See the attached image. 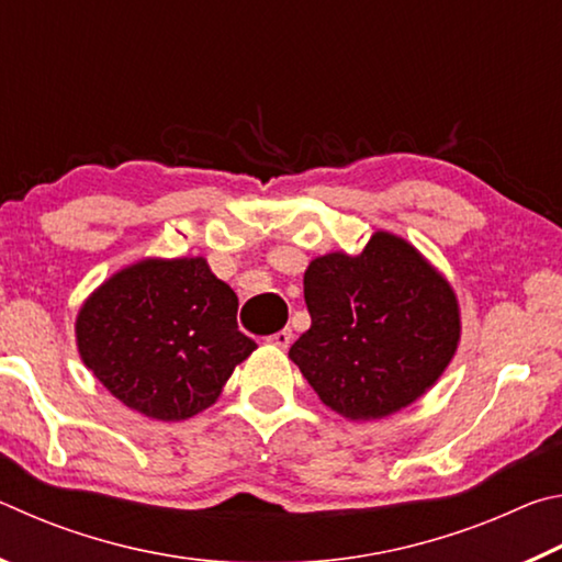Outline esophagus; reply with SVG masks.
Instances as JSON below:
<instances>
[{
    "instance_id": "esophagus-1",
    "label": "esophagus",
    "mask_w": 562,
    "mask_h": 562,
    "mask_svg": "<svg viewBox=\"0 0 562 562\" xmlns=\"http://www.w3.org/2000/svg\"><path fill=\"white\" fill-rule=\"evenodd\" d=\"M292 337H294L292 329L284 327L280 331H274L272 337H268V341H270V345H274V347H280V349H288L292 345Z\"/></svg>"
}]
</instances>
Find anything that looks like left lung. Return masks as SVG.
<instances>
[{
  "instance_id": "obj_1",
  "label": "left lung",
  "mask_w": 562,
  "mask_h": 562,
  "mask_svg": "<svg viewBox=\"0 0 562 562\" xmlns=\"http://www.w3.org/2000/svg\"><path fill=\"white\" fill-rule=\"evenodd\" d=\"M312 325L290 359L347 418H382L416 402L459 345L451 284L402 237L376 233L361 255L329 252L304 272Z\"/></svg>"
}]
</instances>
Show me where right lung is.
Masks as SVG:
<instances>
[{
  "instance_id": "1",
  "label": "right lung",
  "mask_w": 562,
  "mask_h": 562,
  "mask_svg": "<svg viewBox=\"0 0 562 562\" xmlns=\"http://www.w3.org/2000/svg\"><path fill=\"white\" fill-rule=\"evenodd\" d=\"M83 364L133 412L183 422L211 406L258 347L237 297L203 258L144 260L113 274L76 319Z\"/></svg>"
}]
</instances>
